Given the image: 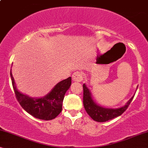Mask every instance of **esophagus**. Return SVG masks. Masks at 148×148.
<instances>
[{"instance_id":"34e87169","label":"esophagus","mask_w":148,"mask_h":148,"mask_svg":"<svg viewBox=\"0 0 148 148\" xmlns=\"http://www.w3.org/2000/svg\"><path fill=\"white\" fill-rule=\"evenodd\" d=\"M72 79L74 82H82L84 77H83V73L80 71H77L74 73L72 75Z\"/></svg>"}]
</instances>
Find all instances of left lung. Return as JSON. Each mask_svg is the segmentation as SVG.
I'll return each mask as SVG.
<instances>
[{"label": "left lung", "mask_w": 148, "mask_h": 148, "mask_svg": "<svg viewBox=\"0 0 148 148\" xmlns=\"http://www.w3.org/2000/svg\"><path fill=\"white\" fill-rule=\"evenodd\" d=\"M84 89V97L83 102L85 110L91 118L97 122H106L109 120L120 116L127 110L129 104L133 100L134 96L128 101L125 106L116 109L105 108L102 106H98L92 100L91 93L89 89L87 88L86 84L83 85Z\"/></svg>", "instance_id": "1"}]
</instances>
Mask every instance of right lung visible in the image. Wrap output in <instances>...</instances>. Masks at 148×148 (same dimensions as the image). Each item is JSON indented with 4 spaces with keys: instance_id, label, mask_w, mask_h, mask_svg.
<instances>
[{
    "instance_id": "add662e5",
    "label": "right lung",
    "mask_w": 148,
    "mask_h": 148,
    "mask_svg": "<svg viewBox=\"0 0 148 148\" xmlns=\"http://www.w3.org/2000/svg\"><path fill=\"white\" fill-rule=\"evenodd\" d=\"M10 74L16 99L29 114L38 119L49 121L56 118L61 112L64 94L71 84V77L56 84L46 96L42 98H32L21 94L17 90L11 71Z\"/></svg>"
}]
</instances>
